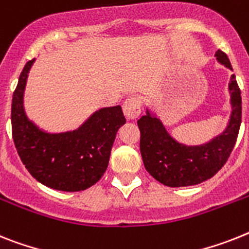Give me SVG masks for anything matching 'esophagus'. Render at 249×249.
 <instances>
[{
  "instance_id": "1",
  "label": "esophagus",
  "mask_w": 249,
  "mask_h": 249,
  "mask_svg": "<svg viewBox=\"0 0 249 249\" xmlns=\"http://www.w3.org/2000/svg\"><path fill=\"white\" fill-rule=\"evenodd\" d=\"M123 113L127 120H136L141 113V99L139 96H129L123 104Z\"/></svg>"
}]
</instances>
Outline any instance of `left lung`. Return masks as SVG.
<instances>
[{"instance_id":"obj_1","label":"left lung","mask_w":249,"mask_h":249,"mask_svg":"<svg viewBox=\"0 0 249 249\" xmlns=\"http://www.w3.org/2000/svg\"><path fill=\"white\" fill-rule=\"evenodd\" d=\"M215 55L219 62L233 70L228 55L221 49H217ZM229 90L233 110L228 128L202 146H186L177 142L166 132L159 118L151 116L149 110L137 121L143 165L158 182L168 187L194 186L210 179L227 163L237 142L242 122V96L234 75Z\"/></svg>"}]
</instances>
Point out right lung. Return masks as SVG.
<instances>
[{
  "instance_id": "right-lung-1",
  "label": "right lung",
  "mask_w": 249,
  "mask_h": 249,
  "mask_svg": "<svg viewBox=\"0 0 249 249\" xmlns=\"http://www.w3.org/2000/svg\"><path fill=\"white\" fill-rule=\"evenodd\" d=\"M33 62L34 59L26 62L12 95V139L18 157L29 173L49 188L65 192L86 190L106 173L117 131L126 123L122 108H103L72 132H43L28 120L22 107Z\"/></svg>"
}]
</instances>
